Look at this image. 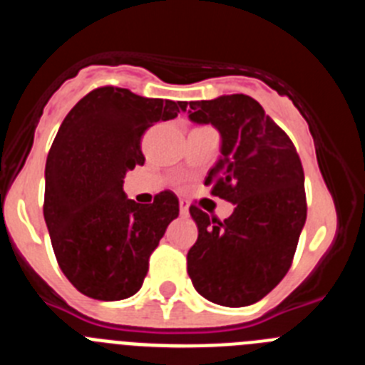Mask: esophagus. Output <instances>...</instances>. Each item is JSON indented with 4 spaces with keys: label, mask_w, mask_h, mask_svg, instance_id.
Listing matches in <instances>:
<instances>
[{
    "label": "esophagus",
    "mask_w": 365,
    "mask_h": 365,
    "mask_svg": "<svg viewBox=\"0 0 365 365\" xmlns=\"http://www.w3.org/2000/svg\"><path fill=\"white\" fill-rule=\"evenodd\" d=\"M179 210H180V215H182V217H188V215H190L188 202H186V201H180V202H179Z\"/></svg>",
    "instance_id": "34e87169"
}]
</instances>
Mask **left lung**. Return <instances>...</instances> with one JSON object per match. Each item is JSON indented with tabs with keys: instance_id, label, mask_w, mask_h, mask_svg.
<instances>
[{
	"instance_id": "8db88e82",
	"label": "left lung",
	"mask_w": 365,
	"mask_h": 365,
	"mask_svg": "<svg viewBox=\"0 0 365 365\" xmlns=\"http://www.w3.org/2000/svg\"><path fill=\"white\" fill-rule=\"evenodd\" d=\"M188 113L192 122L221 133V157L205 185L235 206L222 222L190 206L199 230L186 257L190 279L217 305H252L291 269L307 219L302 160L291 138L250 96L190 102Z\"/></svg>"
}]
</instances>
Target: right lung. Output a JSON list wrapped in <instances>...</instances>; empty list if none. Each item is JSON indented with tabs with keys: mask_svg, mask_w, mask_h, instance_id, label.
I'll return each mask as SVG.
<instances>
[{
	"mask_svg": "<svg viewBox=\"0 0 365 365\" xmlns=\"http://www.w3.org/2000/svg\"><path fill=\"white\" fill-rule=\"evenodd\" d=\"M185 106L106 86L63 118L45 164L43 217L58 265L82 294L115 302L143 287L179 199L164 190L138 205L122 185L125 172L144 164V131Z\"/></svg>",
	"mask_w": 365,
	"mask_h": 365,
	"instance_id": "1",
	"label": "right lung"
}]
</instances>
